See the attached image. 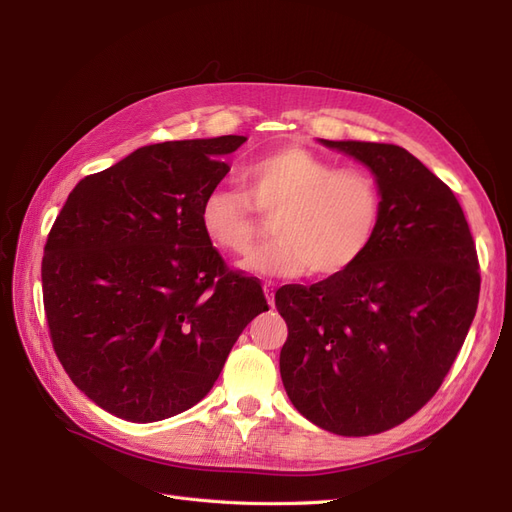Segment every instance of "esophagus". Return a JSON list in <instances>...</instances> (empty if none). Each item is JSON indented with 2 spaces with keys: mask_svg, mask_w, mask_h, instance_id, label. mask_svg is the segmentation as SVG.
<instances>
[{
  "mask_svg": "<svg viewBox=\"0 0 512 512\" xmlns=\"http://www.w3.org/2000/svg\"><path fill=\"white\" fill-rule=\"evenodd\" d=\"M265 297H267V303H269V307H275V292H273V286H271V282H265Z\"/></svg>",
  "mask_w": 512,
  "mask_h": 512,
  "instance_id": "obj_1",
  "label": "esophagus"
}]
</instances>
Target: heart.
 Returning <instances> with one entry per match:
<instances>
[{
	"label": "heart",
	"instance_id": "b5f03b06",
	"mask_svg": "<svg viewBox=\"0 0 512 512\" xmlns=\"http://www.w3.org/2000/svg\"><path fill=\"white\" fill-rule=\"evenodd\" d=\"M241 181L245 192L228 185L209 190L198 222L213 247L243 256L260 232L256 211L275 215L277 239L243 260L250 273H344L378 232L382 196L376 179L361 168H337L305 147L286 145L254 158L243 166Z\"/></svg>",
	"mask_w": 512,
	"mask_h": 512
}]
</instances>
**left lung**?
Masks as SVG:
<instances>
[{
	"label": "left lung",
	"instance_id": "1",
	"mask_svg": "<svg viewBox=\"0 0 512 512\" xmlns=\"http://www.w3.org/2000/svg\"><path fill=\"white\" fill-rule=\"evenodd\" d=\"M320 143L374 173L382 215L348 271L275 292L288 324L280 374L307 421L359 438L408 421L440 389L476 314L478 256L453 190L404 147Z\"/></svg>",
	"mask_w": 512,
	"mask_h": 512
}]
</instances>
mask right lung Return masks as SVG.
<instances>
[{
  "instance_id": "obj_1",
  "label": "right lung",
  "mask_w": 512,
  "mask_h": 512,
  "mask_svg": "<svg viewBox=\"0 0 512 512\" xmlns=\"http://www.w3.org/2000/svg\"><path fill=\"white\" fill-rule=\"evenodd\" d=\"M245 136L147 145L76 183L49 232L42 297L70 380L132 423L185 412L269 305L232 271L198 211Z\"/></svg>"
}]
</instances>
